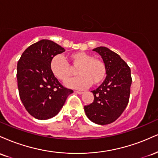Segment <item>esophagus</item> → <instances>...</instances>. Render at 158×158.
Segmentation results:
<instances>
[{
    "label": "esophagus",
    "mask_w": 158,
    "mask_h": 158,
    "mask_svg": "<svg viewBox=\"0 0 158 158\" xmlns=\"http://www.w3.org/2000/svg\"><path fill=\"white\" fill-rule=\"evenodd\" d=\"M75 93H77V94H83V92L82 91H77V90H75Z\"/></svg>",
    "instance_id": "esophagus-1"
}]
</instances>
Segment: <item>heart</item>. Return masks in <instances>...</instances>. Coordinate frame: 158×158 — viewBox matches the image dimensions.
<instances>
[{"label":"heart","instance_id":"obj_1","mask_svg":"<svg viewBox=\"0 0 158 158\" xmlns=\"http://www.w3.org/2000/svg\"><path fill=\"white\" fill-rule=\"evenodd\" d=\"M72 68H77V78L68 80L74 72L68 63L61 55L55 56L50 61V70L56 78L63 82L66 81L69 88H83L90 85L102 83L106 76V68L103 61L84 52H76L68 56Z\"/></svg>","mask_w":158,"mask_h":158}]
</instances>
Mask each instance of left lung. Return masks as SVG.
Here are the masks:
<instances>
[{"instance_id":"8db88e82","label":"left lung","mask_w":158,"mask_h":158,"mask_svg":"<svg viewBox=\"0 0 158 158\" xmlns=\"http://www.w3.org/2000/svg\"><path fill=\"white\" fill-rule=\"evenodd\" d=\"M106 65V77L94 94V102L84 107L90 121L98 125L114 122L126 109L130 97L131 69L118 54L106 47L94 48Z\"/></svg>"}]
</instances>
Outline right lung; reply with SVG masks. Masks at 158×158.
<instances>
[{
    "instance_id": "obj_1",
    "label": "right lung",
    "mask_w": 158,
    "mask_h": 158,
    "mask_svg": "<svg viewBox=\"0 0 158 158\" xmlns=\"http://www.w3.org/2000/svg\"><path fill=\"white\" fill-rule=\"evenodd\" d=\"M64 48L50 40L42 39L24 50L18 61L19 96L28 113L38 119H48L59 114L73 90L64 88L50 70L54 56Z\"/></svg>"
}]
</instances>
